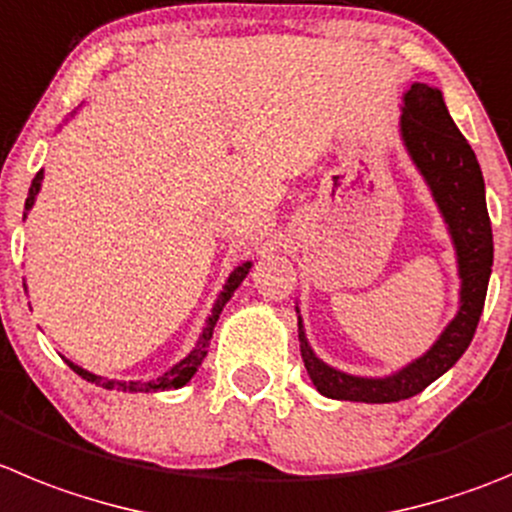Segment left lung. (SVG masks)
Returning a JSON list of instances; mask_svg holds the SVG:
<instances>
[{
    "mask_svg": "<svg viewBox=\"0 0 512 512\" xmlns=\"http://www.w3.org/2000/svg\"><path fill=\"white\" fill-rule=\"evenodd\" d=\"M398 126H401L403 147L419 175L424 177L452 236L454 253H457L459 309L421 358L411 360L409 365L383 378L342 373L317 358L307 342L302 314H299V350H302L304 368L314 388L322 396L337 401L393 403L421 393L470 348L485 307L487 281L492 271V228L485 203V180L475 152L449 116L442 91L426 83H411L409 91L403 93Z\"/></svg>",
    "mask_w": 512,
    "mask_h": 512,
    "instance_id": "obj_1",
    "label": "left lung"
}]
</instances>
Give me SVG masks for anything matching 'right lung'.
Returning <instances> with one entry per match:
<instances>
[{"mask_svg": "<svg viewBox=\"0 0 512 512\" xmlns=\"http://www.w3.org/2000/svg\"><path fill=\"white\" fill-rule=\"evenodd\" d=\"M70 116H75V111H73V114H70ZM42 177H45V175H42V170H40V172H37V175H35V180H32L30 192H27V200H25V218H27V213H30V210H32V205H35L37 192H40V187H42ZM251 266H253L251 261H243V264H238L236 269L231 271V276H228V279H225V284H223V292L218 294V299H215L213 309H210V314H208V320H205L203 332H200V337H198V345H195V348H192L190 353H187L185 358L180 360V363L172 365V368L167 370V373L157 375V378H152V381H109V378H101V375L91 373V370L81 368V365L70 363V360H65V363H68L70 368L75 370V373L81 375L83 381L96 383V386L109 388V391L157 393V391H172V388H182V386H185V383H190L192 375L198 373L200 363H203V358H205V355H208L210 337H213L215 322H218L220 312H223V307H225V304H228V299L233 297V292H236V289L241 287V281L246 279V274H248V269H251Z\"/></svg>", "mask_w": 512, "mask_h": 512, "instance_id": "obj_1", "label": "right lung"}]
</instances>
